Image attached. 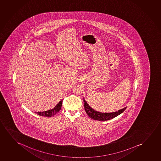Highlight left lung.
Here are the masks:
<instances>
[{"label":"left lung","instance_id":"8db88e82","mask_svg":"<svg viewBox=\"0 0 161 161\" xmlns=\"http://www.w3.org/2000/svg\"><path fill=\"white\" fill-rule=\"evenodd\" d=\"M84 108L87 114L90 117L91 119L95 120H99V121H106L110 119H113L115 117L120 114L125 110L126 107L125 108L121 109L118 110L117 112L112 113H101L97 112L94 110L92 108L88 105L87 102L84 98Z\"/></svg>","mask_w":161,"mask_h":161}]
</instances>
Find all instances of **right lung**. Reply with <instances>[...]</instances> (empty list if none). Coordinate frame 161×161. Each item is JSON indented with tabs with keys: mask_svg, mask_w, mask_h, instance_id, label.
Wrapping results in <instances>:
<instances>
[{
	"mask_svg": "<svg viewBox=\"0 0 161 161\" xmlns=\"http://www.w3.org/2000/svg\"><path fill=\"white\" fill-rule=\"evenodd\" d=\"M62 102H63V99H62L55 106L54 108L50 109V110H47L44 112H36L38 115H39L40 116H43V117H51L56 114L57 113L59 112L60 110L61 109L62 106Z\"/></svg>",
	"mask_w": 161,
	"mask_h": 161,
	"instance_id": "1",
	"label": "right lung"
}]
</instances>
